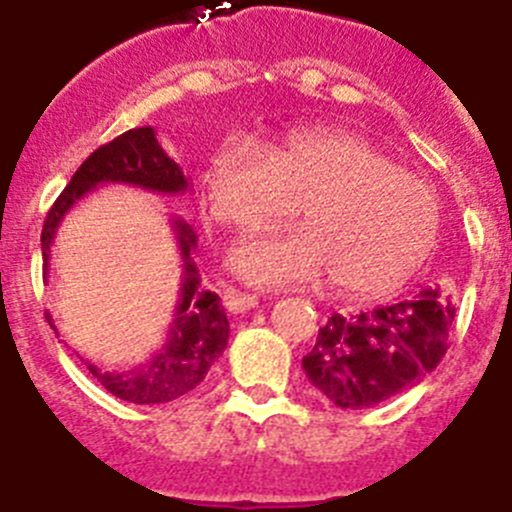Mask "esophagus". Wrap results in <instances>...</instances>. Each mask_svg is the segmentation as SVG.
Here are the masks:
<instances>
[{
    "label": "esophagus",
    "mask_w": 512,
    "mask_h": 512,
    "mask_svg": "<svg viewBox=\"0 0 512 512\" xmlns=\"http://www.w3.org/2000/svg\"><path fill=\"white\" fill-rule=\"evenodd\" d=\"M224 306H227V311L232 313L252 311V308L257 306V296H252V293H242V290L237 288H227L224 290Z\"/></svg>",
    "instance_id": "1"
}]
</instances>
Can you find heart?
<instances>
[{
  "instance_id": "heart-1",
  "label": "heart",
  "mask_w": 512,
  "mask_h": 512,
  "mask_svg": "<svg viewBox=\"0 0 512 512\" xmlns=\"http://www.w3.org/2000/svg\"><path fill=\"white\" fill-rule=\"evenodd\" d=\"M204 186L211 216L239 232L278 227L302 204L303 229L247 239L232 252L234 273L257 285L331 275L347 296H390L439 234L434 191L349 130L298 127L273 150L234 135L211 155Z\"/></svg>"
}]
</instances>
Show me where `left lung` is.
<instances>
[{
  "label": "left lung",
  "mask_w": 512,
  "mask_h": 512,
  "mask_svg": "<svg viewBox=\"0 0 512 512\" xmlns=\"http://www.w3.org/2000/svg\"><path fill=\"white\" fill-rule=\"evenodd\" d=\"M454 313L439 288L357 316L334 313L303 357L308 382L339 408H372L436 370L449 349Z\"/></svg>",
  "instance_id": "8db88e82"
}]
</instances>
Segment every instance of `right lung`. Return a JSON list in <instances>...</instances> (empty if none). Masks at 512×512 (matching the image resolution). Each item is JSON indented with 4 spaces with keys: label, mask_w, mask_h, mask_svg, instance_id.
<instances>
[{
    "label": "right lung",
    "mask_w": 512,
    "mask_h": 512,
    "mask_svg": "<svg viewBox=\"0 0 512 512\" xmlns=\"http://www.w3.org/2000/svg\"><path fill=\"white\" fill-rule=\"evenodd\" d=\"M104 183H127V186L145 188L158 193H186L191 188L188 178L183 176L181 165L170 158L163 145L155 137L153 127H135L124 132L117 140L101 145L81 163L73 173L71 183L63 188L40 234L43 247V265L48 270L50 250L63 216L73 209V204L84 199L86 193ZM178 250H181L183 273L181 293H178L173 321L165 334V344L145 359L142 365L130 370L101 372L96 365H89V372L117 398L137 405L170 403L191 393L206 377L216 359L222 357L229 339V321L224 313L219 296L211 290L201 288L199 267L193 262L196 250V232L188 222L176 219L173 222ZM48 324L53 319L48 313ZM55 329V326H53Z\"/></svg>",
    "instance_id": "right-lung-1"
}]
</instances>
